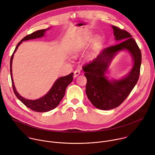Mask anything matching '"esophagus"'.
<instances>
[{"label": "esophagus", "mask_w": 155, "mask_h": 155, "mask_svg": "<svg viewBox=\"0 0 155 155\" xmlns=\"http://www.w3.org/2000/svg\"><path fill=\"white\" fill-rule=\"evenodd\" d=\"M80 74V71L79 70H76L74 71V77H77Z\"/></svg>", "instance_id": "esophagus-1"}]
</instances>
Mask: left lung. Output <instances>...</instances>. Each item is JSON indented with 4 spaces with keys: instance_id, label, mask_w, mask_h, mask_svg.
I'll use <instances>...</instances> for the list:
<instances>
[{
    "instance_id": "left-lung-1",
    "label": "left lung",
    "mask_w": 155,
    "mask_h": 155,
    "mask_svg": "<svg viewBox=\"0 0 155 155\" xmlns=\"http://www.w3.org/2000/svg\"><path fill=\"white\" fill-rule=\"evenodd\" d=\"M117 45L104 48L93 61L82 69L87 79L86 93L90 102L101 110H110L120 105L136 84L140 75L142 54L135 40L127 31L112 26ZM126 49L134 58V65L130 72L121 80L108 81L104 73L116 54Z\"/></svg>"
}]
</instances>
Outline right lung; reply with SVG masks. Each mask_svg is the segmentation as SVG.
<instances>
[{
    "label": "right lung",
    "instance_id": "add662e5",
    "mask_svg": "<svg viewBox=\"0 0 155 155\" xmlns=\"http://www.w3.org/2000/svg\"><path fill=\"white\" fill-rule=\"evenodd\" d=\"M49 29L50 28L38 30L25 37L18 43V45H16L15 50L13 53L12 54L10 59V75H11L12 82L13 90L15 94L16 95L17 98L22 103H23L27 107L31 109L32 110H33V111L37 112H46L50 111V110L54 109L59 105L62 99V98L64 96L66 88H67L68 86L73 80L74 73H71L67 76L59 78L54 82V83L53 84V86L51 87L50 91L48 92V93H47L42 97L36 100H29L21 96L18 93V92L15 89L13 77H12V60L13 58L14 53H15L17 48H18V46L22 42H23V41L41 37L44 35L45 32Z\"/></svg>",
    "mask_w": 155,
    "mask_h": 155
}]
</instances>
